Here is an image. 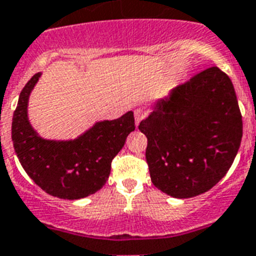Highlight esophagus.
<instances>
[{"instance_id": "1", "label": "esophagus", "mask_w": 256, "mask_h": 256, "mask_svg": "<svg viewBox=\"0 0 256 256\" xmlns=\"http://www.w3.org/2000/svg\"><path fill=\"white\" fill-rule=\"evenodd\" d=\"M145 116H146V111L144 108H136L134 110V120H136V124H138L145 119Z\"/></svg>"}]
</instances>
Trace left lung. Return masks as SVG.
<instances>
[{
	"label": "left lung",
	"mask_w": 256,
	"mask_h": 256,
	"mask_svg": "<svg viewBox=\"0 0 256 256\" xmlns=\"http://www.w3.org/2000/svg\"><path fill=\"white\" fill-rule=\"evenodd\" d=\"M138 130L146 136L153 184L187 199L225 176L242 140V115L233 84L217 66L200 72L154 106Z\"/></svg>",
	"instance_id": "8db88e82"
}]
</instances>
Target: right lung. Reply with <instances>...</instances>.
<instances>
[{"label": "right lung", "mask_w": 256, "mask_h": 256, "mask_svg": "<svg viewBox=\"0 0 256 256\" xmlns=\"http://www.w3.org/2000/svg\"><path fill=\"white\" fill-rule=\"evenodd\" d=\"M40 76H32L23 88L12 115V140L16 157L30 178L50 195L66 200L92 195L104 186L114 157L136 128L133 112L98 122L74 140H46L27 116L28 96Z\"/></svg>", "instance_id": "obj_1"}]
</instances>
